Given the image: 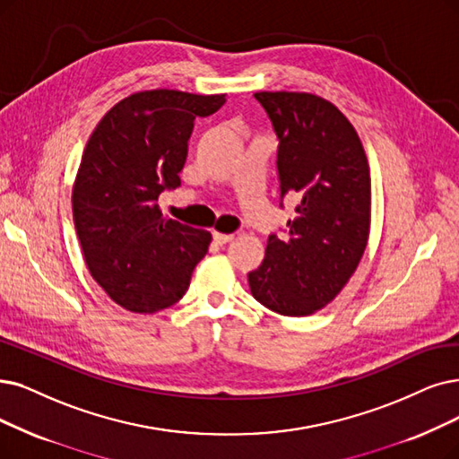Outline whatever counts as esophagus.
<instances>
[{"instance_id":"1","label":"esophagus","mask_w":459,"mask_h":459,"mask_svg":"<svg viewBox=\"0 0 459 459\" xmlns=\"http://www.w3.org/2000/svg\"><path fill=\"white\" fill-rule=\"evenodd\" d=\"M212 239H214L216 245H226V243H230V241L235 239V235H233V233H220V231H214V233H212Z\"/></svg>"}]
</instances>
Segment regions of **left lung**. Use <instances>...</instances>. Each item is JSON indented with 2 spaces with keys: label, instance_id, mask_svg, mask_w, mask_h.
I'll return each instance as SVG.
<instances>
[{
  "label": "left lung",
  "instance_id": "left-lung-1",
  "mask_svg": "<svg viewBox=\"0 0 459 459\" xmlns=\"http://www.w3.org/2000/svg\"><path fill=\"white\" fill-rule=\"evenodd\" d=\"M279 137L281 197L298 199L288 233L271 235L248 273L252 296L284 316L332 303L354 274L371 228V173L356 127L308 91H255Z\"/></svg>",
  "mask_w": 459,
  "mask_h": 459
}]
</instances>
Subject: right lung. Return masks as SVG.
<instances>
[{"label": "right lung", "mask_w": 459, "mask_h": 459, "mask_svg": "<svg viewBox=\"0 0 459 459\" xmlns=\"http://www.w3.org/2000/svg\"><path fill=\"white\" fill-rule=\"evenodd\" d=\"M226 94L144 90L108 108L73 185V220L94 281L120 307L151 315L185 296L212 235L163 218L158 197L180 186L194 120Z\"/></svg>", "instance_id": "1"}]
</instances>
